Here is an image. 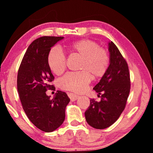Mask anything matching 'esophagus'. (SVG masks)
Segmentation results:
<instances>
[{
  "label": "esophagus",
  "mask_w": 153,
  "mask_h": 153,
  "mask_svg": "<svg viewBox=\"0 0 153 153\" xmlns=\"http://www.w3.org/2000/svg\"><path fill=\"white\" fill-rule=\"evenodd\" d=\"M68 97H69V98H70L71 100H72V101H75V100L78 99V98H79L78 95L75 94H74V93H69Z\"/></svg>",
  "instance_id": "obj_1"
}]
</instances>
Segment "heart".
<instances>
[{
    "label": "heart",
    "mask_w": 153,
    "mask_h": 153,
    "mask_svg": "<svg viewBox=\"0 0 153 153\" xmlns=\"http://www.w3.org/2000/svg\"><path fill=\"white\" fill-rule=\"evenodd\" d=\"M69 47L75 53L82 56L79 69L82 71L69 72L59 80L61 89L76 93L86 91L92 77L99 78L107 71L110 58L107 51L100 47L95 41L82 39L74 42ZM48 64L54 73L59 75L65 70L67 59L61 49L54 47L48 55Z\"/></svg>",
    "instance_id": "1"
}]
</instances>
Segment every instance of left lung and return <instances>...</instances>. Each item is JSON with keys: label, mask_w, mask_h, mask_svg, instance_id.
<instances>
[{"label": "left lung", "mask_w": 153, "mask_h": 153, "mask_svg": "<svg viewBox=\"0 0 153 153\" xmlns=\"http://www.w3.org/2000/svg\"><path fill=\"white\" fill-rule=\"evenodd\" d=\"M110 65L100 82L94 86L100 101L90 99L85 112L87 123L96 129L111 126L120 117L126 107L130 91L128 65L115 44L108 43Z\"/></svg>", "instance_id": "8db88e82"}]
</instances>
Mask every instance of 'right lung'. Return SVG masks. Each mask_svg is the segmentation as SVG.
<instances>
[{"label": "right lung", "instance_id": "1", "mask_svg": "<svg viewBox=\"0 0 153 153\" xmlns=\"http://www.w3.org/2000/svg\"><path fill=\"white\" fill-rule=\"evenodd\" d=\"M63 37L42 36L28 46L20 64L17 86L23 108L31 122L40 130L51 132L63 123L65 108L70 101L65 92L57 90L51 99L48 90H55L51 82L54 76L48 64L51 47Z\"/></svg>", "mask_w": 153, "mask_h": 153}]
</instances>
